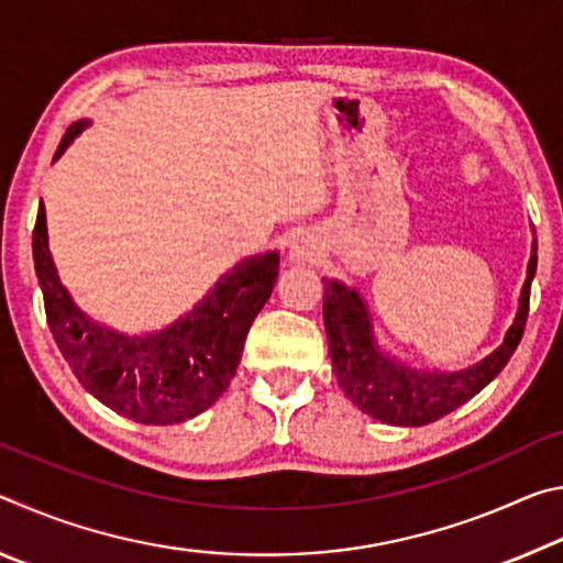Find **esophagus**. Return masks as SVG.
<instances>
[{"mask_svg": "<svg viewBox=\"0 0 563 563\" xmlns=\"http://www.w3.org/2000/svg\"><path fill=\"white\" fill-rule=\"evenodd\" d=\"M318 255H320V243L312 235L295 238L290 245V258L295 263H312L318 261Z\"/></svg>", "mask_w": 563, "mask_h": 563, "instance_id": "obj_1", "label": "esophagus"}]
</instances>
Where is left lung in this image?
I'll use <instances>...</instances> for the list:
<instances>
[{"label":"left lung","mask_w":563,"mask_h":563,"mask_svg":"<svg viewBox=\"0 0 563 563\" xmlns=\"http://www.w3.org/2000/svg\"><path fill=\"white\" fill-rule=\"evenodd\" d=\"M533 273H537V243H533L517 320L501 347L462 373H417L389 355H383L375 347L367 308L362 305L360 295L335 280H322L325 283L322 320H325L328 350L338 387L362 412L387 424L422 427L450 415L452 409L482 393L519 347L529 318Z\"/></svg>","instance_id":"obj_1"}]
</instances>
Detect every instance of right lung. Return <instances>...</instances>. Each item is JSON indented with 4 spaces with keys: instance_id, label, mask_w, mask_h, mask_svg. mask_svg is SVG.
Wrapping results in <instances>:
<instances>
[{
    "instance_id": "obj_1",
    "label": "right lung",
    "mask_w": 563,
    "mask_h": 563,
    "mask_svg": "<svg viewBox=\"0 0 563 563\" xmlns=\"http://www.w3.org/2000/svg\"><path fill=\"white\" fill-rule=\"evenodd\" d=\"M87 123L76 121L66 129L54 158ZM32 251L46 322L76 379L113 412L141 424L186 422L225 393L241 362L247 330L268 302L280 265L275 251L247 258L218 280L203 302L174 328L126 338L84 318L64 290L46 243L44 206L36 213Z\"/></svg>"
}]
</instances>
